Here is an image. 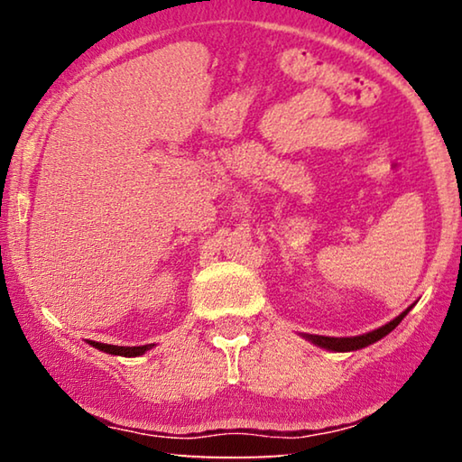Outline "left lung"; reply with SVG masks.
<instances>
[{"mask_svg":"<svg viewBox=\"0 0 462 462\" xmlns=\"http://www.w3.org/2000/svg\"><path fill=\"white\" fill-rule=\"evenodd\" d=\"M410 308L403 311V314L397 316L395 319H391L389 324L377 328V330H373L369 334H363V336H353V338H330V336H318V334H306V338L310 342L318 344V346L322 348H328V350H336V353H348V350H358V348H365L369 346V344L381 340L383 336H387L393 328L402 322V319L405 318V314H408Z\"/></svg>","mask_w":462,"mask_h":462,"instance_id":"8db88e82","label":"left lung"}]
</instances>
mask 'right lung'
<instances>
[{"instance_id": "obj_1", "label": "right lung", "mask_w": 462, "mask_h": 462, "mask_svg": "<svg viewBox=\"0 0 462 462\" xmlns=\"http://www.w3.org/2000/svg\"><path fill=\"white\" fill-rule=\"evenodd\" d=\"M91 346L104 350L107 355H118V356H140L144 355L148 348H152L154 344H144V346H114V344H104V342H93L89 340Z\"/></svg>"}]
</instances>
